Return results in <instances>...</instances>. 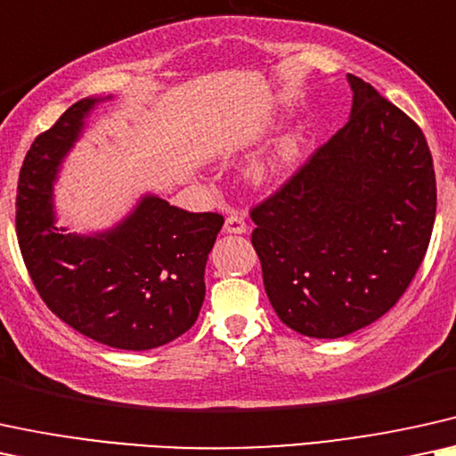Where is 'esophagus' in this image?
I'll use <instances>...</instances> for the list:
<instances>
[{
	"mask_svg": "<svg viewBox=\"0 0 456 456\" xmlns=\"http://www.w3.org/2000/svg\"><path fill=\"white\" fill-rule=\"evenodd\" d=\"M224 233H233V235H241L248 232V224H246V218L241 215H235L232 212L227 218H224Z\"/></svg>",
	"mask_w": 456,
	"mask_h": 456,
	"instance_id": "1",
	"label": "esophagus"
}]
</instances>
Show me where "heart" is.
Returning <instances> with one entry per match:
<instances>
[{"mask_svg":"<svg viewBox=\"0 0 456 456\" xmlns=\"http://www.w3.org/2000/svg\"><path fill=\"white\" fill-rule=\"evenodd\" d=\"M305 142H307V128L301 124L280 132L261 153V158L250 166L248 176H250L252 185H269V183L284 176L286 172H290V168H295Z\"/></svg>","mask_w":456,"mask_h":456,"instance_id":"b5f03b06","label":"heart"}]
</instances>
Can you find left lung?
<instances>
[{
	"label": "left lung",
	"instance_id": "obj_1",
	"mask_svg": "<svg viewBox=\"0 0 456 456\" xmlns=\"http://www.w3.org/2000/svg\"><path fill=\"white\" fill-rule=\"evenodd\" d=\"M349 122L252 208L269 303L288 328L341 338L394 307L428 252L436 172L423 132L347 75Z\"/></svg>",
	"mask_w": 456,
	"mask_h": 456
}]
</instances>
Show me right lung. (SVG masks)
Returning <instances> with one entry per match:
<instances>
[{"label": "right lung", "instance_id": "right-lung-1", "mask_svg": "<svg viewBox=\"0 0 456 456\" xmlns=\"http://www.w3.org/2000/svg\"><path fill=\"white\" fill-rule=\"evenodd\" d=\"M111 96H88L33 141L16 193V235L39 297L86 337L147 351L187 332L206 297L204 269L223 227L215 212H187L145 193L105 232L56 227L54 185L86 119Z\"/></svg>", "mask_w": 456, "mask_h": 456}]
</instances>
